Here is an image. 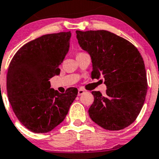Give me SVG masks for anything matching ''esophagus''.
Listing matches in <instances>:
<instances>
[{
    "instance_id": "esophagus-1",
    "label": "esophagus",
    "mask_w": 159,
    "mask_h": 159,
    "mask_svg": "<svg viewBox=\"0 0 159 159\" xmlns=\"http://www.w3.org/2000/svg\"><path fill=\"white\" fill-rule=\"evenodd\" d=\"M85 93V91L84 90H83V89H78V96H81V95H82V94H84Z\"/></svg>"
}]
</instances>
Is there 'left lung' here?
Returning <instances> with one entry per match:
<instances>
[{
	"instance_id": "1",
	"label": "left lung",
	"mask_w": 159,
	"mask_h": 159,
	"mask_svg": "<svg viewBox=\"0 0 159 159\" xmlns=\"http://www.w3.org/2000/svg\"><path fill=\"white\" fill-rule=\"evenodd\" d=\"M78 43L93 63L92 78H102L106 94L92 91L94 101L89 116L109 130L127 128L139 116L148 84L142 56L128 40L106 30L76 31Z\"/></svg>"
}]
</instances>
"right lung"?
Returning a JSON list of instances; mask_svg holds the SVG:
<instances>
[{
  "label": "right lung",
  "instance_id": "right-lung-1",
  "mask_svg": "<svg viewBox=\"0 0 159 159\" xmlns=\"http://www.w3.org/2000/svg\"><path fill=\"white\" fill-rule=\"evenodd\" d=\"M70 38L71 31L44 34L23 45L9 66V101L19 121L34 133H48L60 125L78 95L75 88L59 93L49 81L60 75Z\"/></svg>",
  "mask_w": 159,
  "mask_h": 159
}]
</instances>
